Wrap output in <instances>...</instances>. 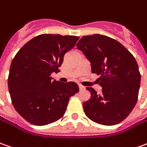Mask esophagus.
Masks as SVG:
<instances>
[{"mask_svg": "<svg viewBox=\"0 0 147 147\" xmlns=\"http://www.w3.org/2000/svg\"><path fill=\"white\" fill-rule=\"evenodd\" d=\"M86 88L85 86H83L82 85H79V90H80V91H82V90H84Z\"/></svg>", "mask_w": 147, "mask_h": 147, "instance_id": "esophagus-1", "label": "esophagus"}]
</instances>
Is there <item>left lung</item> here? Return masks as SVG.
<instances>
[{
  "label": "left lung",
  "mask_w": 147,
  "mask_h": 147,
  "mask_svg": "<svg viewBox=\"0 0 147 147\" xmlns=\"http://www.w3.org/2000/svg\"><path fill=\"white\" fill-rule=\"evenodd\" d=\"M100 75L102 94L86 87L91 97L83 103L86 116L103 125H114L126 118L137 103L141 74L132 53L120 42L103 34L83 36L77 44Z\"/></svg>",
  "instance_id": "1"
}]
</instances>
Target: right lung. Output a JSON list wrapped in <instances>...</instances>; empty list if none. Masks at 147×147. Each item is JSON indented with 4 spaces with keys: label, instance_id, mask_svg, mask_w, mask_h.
I'll list each match as a JSON object with an SVG mask.
<instances>
[{
    "label": "right lung",
    "instance_id": "right-lung-1",
    "mask_svg": "<svg viewBox=\"0 0 147 147\" xmlns=\"http://www.w3.org/2000/svg\"><path fill=\"white\" fill-rule=\"evenodd\" d=\"M78 36L43 34L25 44L12 61L8 87L17 112L34 125L58 121L72 95L79 91L74 82L52 80L60 71L64 56L75 46Z\"/></svg>",
    "mask_w": 147,
    "mask_h": 147
}]
</instances>
